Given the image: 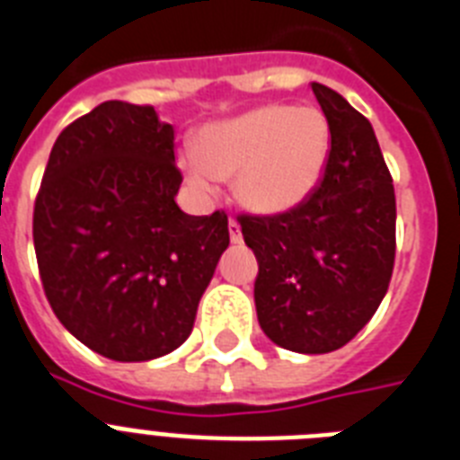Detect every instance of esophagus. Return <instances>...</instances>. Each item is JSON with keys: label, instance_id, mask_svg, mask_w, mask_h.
Listing matches in <instances>:
<instances>
[{"label": "esophagus", "instance_id": "obj_1", "mask_svg": "<svg viewBox=\"0 0 460 460\" xmlns=\"http://www.w3.org/2000/svg\"><path fill=\"white\" fill-rule=\"evenodd\" d=\"M227 230H230V239H233V244H239V242H242V227H239V223L234 221V218H230V221H227Z\"/></svg>", "mask_w": 460, "mask_h": 460}]
</instances>
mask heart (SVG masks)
<instances>
[{
  "mask_svg": "<svg viewBox=\"0 0 460 460\" xmlns=\"http://www.w3.org/2000/svg\"><path fill=\"white\" fill-rule=\"evenodd\" d=\"M329 147L332 128L322 110L263 105L204 128L195 150L185 153L183 171L202 195L214 192L218 178H234L244 207L282 214L320 183Z\"/></svg>",
  "mask_w": 460,
  "mask_h": 460,
  "instance_id": "obj_1",
  "label": "heart"
}]
</instances>
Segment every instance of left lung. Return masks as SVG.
<instances>
[{"label": "left lung", "mask_w": 460, "mask_h": 460, "mask_svg": "<svg viewBox=\"0 0 460 460\" xmlns=\"http://www.w3.org/2000/svg\"><path fill=\"white\" fill-rule=\"evenodd\" d=\"M332 150L320 185L298 207L239 214L258 261L261 329L279 348L322 355L358 336L381 305L394 268V188L369 119L313 84Z\"/></svg>", "instance_id": "left-lung-1"}]
</instances>
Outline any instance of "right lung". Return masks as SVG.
I'll return each mask as SVG.
<instances>
[{
    "instance_id": "1",
    "label": "right lung",
    "mask_w": 460,
    "mask_h": 460,
    "mask_svg": "<svg viewBox=\"0 0 460 460\" xmlns=\"http://www.w3.org/2000/svg\"><path fill=\"white\" fill-rule=\"evenodd\" d=\"M173 128L153 105L105 101L53 143L32 239L49 305L102 358L176 350L230 244L226 211L188 216Z\"/></svg>"
}]
</instances>
